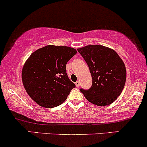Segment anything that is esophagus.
I'll return each instance as SVG.
<instances>
[{"mask_svg":"<svg viewBox=\"0 0 147 147\" xmlns=\"http://www.w3.org/2000/svg\"><path fill=\"white\" fill-rule=\"evenodd\" d=\"M75 84H76V86L77 87H79V86H80V83L79 81H77V82H76Z\"/></svg>","mask_w":147,"mask_h":147,"instance_id":"esophagus-1","label":"esophagus"}]
</instances>
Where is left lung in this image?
<instances>
[{
  "mask_svg": "<svg viewBox=\"0 0 147 147\" xmlns=\"http://www.w3.org/2000/svg\"><path fill=\"white\" fill-rule=\"evenodd\" d=\"M87 63L93 84L88 90L80 89L85 98L96 106L111 104L121 95L126 81L125 65L113 49L101 45L78 48Z\"/></svg>",
  "mask_w": 147,
  "mask_h": 147,
  "instance_id": "8db88e82",
  "label": "left lung"
}]
</instances>
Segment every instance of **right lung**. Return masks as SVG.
I'll return each mask as SVG.
<instances>
[{
    "label": "right lung",
    "instance_id": "right-lung-1",
    "mask_svg": "<svg viewBox=\"0 0 147 147\" xmlns=\"http://www.w3.org/2000/svg\"><path fill=\"white\" fill-rule=\"evenodd\" d=\"M76 53L71 47L48 45L30 54L24 64L22 80L35 103L51 108L66 100L76 86L67 76L66 64Z\"/></svg>",
    "mask_w": 147,
    "mask_h": 147
}]
</instances>
